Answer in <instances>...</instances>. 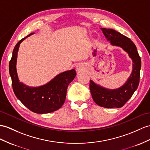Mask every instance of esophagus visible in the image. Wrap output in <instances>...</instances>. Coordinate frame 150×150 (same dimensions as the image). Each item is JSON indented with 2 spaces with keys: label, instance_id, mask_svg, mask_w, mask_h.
<instances>
[{
  "label": "esophagus",
  "instance_id": "1",
  "mask_svg": "<svg viewBox=\"0 0 150 150\" xmlns=\"http://www.w3.org/2000/svg\"><path fill=\"white\" fill-rule=\"evenodd\" d=\"M76 70H77V71L78 72H81V71H83V67L81 66V65H78L77 67H76Z\"/></svg>",
  "mask_w": 150,
  "mask_h": 150
}]
</instances>
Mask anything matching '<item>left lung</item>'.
Listing matches in <instances>:
<instances>
[{"label": "left lung", "mask_w": 150, "mask_h": 150, "mask_svg": "<svg viewBox=\"0 0 150 150\" xmlns=\"http://www.w3.org/2000/svg\"><path fill=\"white\" fill-rule=\"evenodd\" d=\"M105 37L112 45L122 47L129 54L133 61V70L125 85L116 90H108L96 85L92 80L90 90L95 103L105 108H122L132 96L137 88L140 79L141 57L136 45L126 36L113 29L101 28Z\"/></svg>", "instance_id": "left-lung-1"}]
</instances>
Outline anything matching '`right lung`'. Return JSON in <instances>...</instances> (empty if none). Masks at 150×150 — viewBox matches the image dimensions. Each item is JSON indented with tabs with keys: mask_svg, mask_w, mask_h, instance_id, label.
<instances>
[{
	"mask_svg": "<svg viewBox=\"0 0 150 150\" xmlns=\"http://www.w3.org/2000/svg\"><path fill=\"white\" fill-rule=\"evenodd\" d=\"M31 33L21 39L14 47L13 55L9 64L13 92L25 106L32 112L44 114L58 110L64 104L66 97L68 85L76 75V71L64 72L57 75L52 81L39 87H29L20 82L16 68L17 54L20 43Z\"/></svg>",
	"mask_w": 150,
	"mask_h": 150,
	"instance_id": "1",
	"label": "right lung"
}]
</instances>
